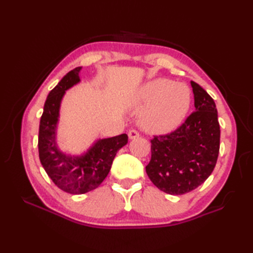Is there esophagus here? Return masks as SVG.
<instances>
[{"instance_id": "34e87169", "label": "esophagus", "mask_w": 253, "mask_h": 253, "mask_svg": "<svg viewBox=\"0 0 253 253\" xmlns=\"http://www.w3.org/2000/svg\"><path fill=\"white\" fill-rule=\"evenodd\" d=\"M128 137H129V139H131V140H133V139H137L139 137V132L135 129L129 130V132H128Z\"/></svg>"}]
</instances>
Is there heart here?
I'll list each match as a JSON object with an SVG mask.
<instances>
[{
    "mask_svg": "<svg viewBox=\"0 0 253 253\" xmlns=\"http://www.w3.org/2000/svg\"><path fill=\"white\" fill-rule=\"evenodd\" d=\"M138 101L147 104L140 123L150 132L165 133L176 129L190 105V92L185 84L157 78L144 84L138 92Z\"/></svg>",
    "mask_w": 253,
    "mask_h": 253,
    "instance_id": "heart-1",
    "label": "heart"
}]
</instances>
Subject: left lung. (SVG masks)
<instances>
[{"instance_id": "1", "label": "left lung", "mask_w": 253, "mask_h": 253, "mask_svg": "<svg viewBox=\"0 0 253 253\" xmlns=\"http://www.w3.org/2000/svg\"><path fill=\"white\" fill-rule=\"evenodd\" d=\"M196 111L169 135L154 136L146 171L169 195H184L203 184L215 168L219 152V124L215 102L191 82Z\"/></svg>"}]
</instances>
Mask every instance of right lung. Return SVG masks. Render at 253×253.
<instances>
[{"instance_id": "right-lung-1", "label": "right lung", "mask_w": 253, "mask_h": 253, "mask_svg": "<svg viewBox=\"0 0 253 253\" xmlns=\"http://www.w3.org/2000/svg\"><path fill=\"white\" fill-rule=\"evenodd\" d=\"M82 67L67 73L50 91L40 120L39 148L40 162L46 174L63 191L82 195L98 188L109 174L118 150L128 142V136L122 133L106 139H99L87 152L72 157L57 147L56 128L60 117L61 102L66 90L80 82Z\"/></svg>"}]
</instances>
